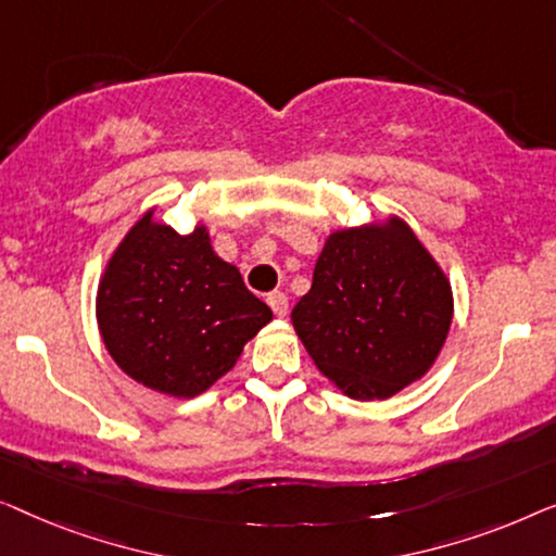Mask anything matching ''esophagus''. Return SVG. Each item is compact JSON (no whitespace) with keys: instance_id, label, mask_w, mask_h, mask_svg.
<instances>
[{"instance_id":"obj_1","label":"esophagus","mask_w":556,"mask_h":556,"mask_svg":"<svg viewBox=\"0 0 556 556\" xmlns=\"http://www.w3.org/2000/svg\"><path fill=\"white\" fill-rule=\"evenodd\" d=\"M267 304H269L271 312H275L277 317H285V315H287V307H289L287 294H281V292H271V294L267 296Z\"/></svg>"}]
</instances>
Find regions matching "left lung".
Listing matches in <instances>:
<instances>
[{"label": "left lung", "mask_w": 556, "mask_h": 556, "mask_svg": "<svg viewBox=\"0 0 556 556\" xmlns=\"http://www.w3.org/2000/svg\"><path fill=\"white\" fill-rule=\"evenodd\" d=\"M453 323L451 281L401 216L332 231L292 309L317 370L353 401L424 378Z\"/></svg>", "instance_id": "left-lung-1"}]
</instances>
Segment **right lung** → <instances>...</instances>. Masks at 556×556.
<instances>
[{
	"instance_id": "right-lung-1",
	"label": "right lung",
	"mask_w": 556,
	"mask_h": 556,
	"mask_svg": "<svg viewBox=\"0 0 556 556\" xmlns=\"http://www.w3.org/2000/svg\"><path fill=\"white\" fill-rule=\"evenodd\" d=\"M98 330L115 365L148 390L197 397L237 365L271 309L211 247L146 211L115 247L96 294Z\"/></svg>"
}]
</instances>
